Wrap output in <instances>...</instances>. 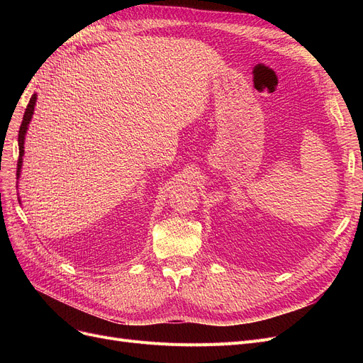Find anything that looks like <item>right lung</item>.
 Here are the masks:
<instances>
[{"label": "right lung", "instance_id": "add662e5", "mask_svg": "<svg viewBox=\"0 0 363 363\" xmlns=\"http://www.w3.org/2000/svg\"><path fill=\"white\" fill-rule=\"evenodd\" d=\"M36 100H38V95L33 94L30 98V103L26 108V113L23 118V124H21L19 128V135H18V145H19V159H18V171H16V179L19 180L21 177V168H23V156H24V142H26V135H27V130H28V124L33 118V113H35V106H36Z\"/></svg>", "mask_w": 363, "mask_h": 363}]
</instances>
